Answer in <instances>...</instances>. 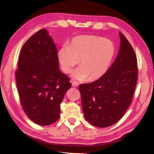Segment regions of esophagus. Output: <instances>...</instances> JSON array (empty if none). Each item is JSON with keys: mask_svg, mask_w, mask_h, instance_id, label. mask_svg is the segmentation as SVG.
I'll use <instances>...</instances> for the list:
<instances>
[{"mask_svg": "<svg viewBox=\"0 0 154 154\" xmlns=\"http://www.w3.org/2000/svg\"><path fill=\"white\" fill-rule=\"evenodd\" d=\"M78 85H78V83L76 82V81H72V86L76 87H78Z\"/></svg>", "mask_w": 154, "mask_h": 154, "instance_id": "esophagus-1", "label": "esophagus"}]
</instances>
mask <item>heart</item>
<instances>
[{
  "label": "heart",
  "instance_id": "b5f03b06",
  "mask_svg": "<svg viewBox=\"0 0 154 154\" xmlns=\"http://www.w3.org/2000/svg\"><path fill=\"white\" fill-rule=\"evenodd\" d=\"M115 51V45L110 40L98 35H81L61 48L57 56L64 73H71L80 60L81 67L75 71L73 78L80 81H94L109 71Z\"/></svg>",
  "mask_w": 154,
  "mask_h": 154
}]
</instances>
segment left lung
Returning <instances> with one entry per match:
<instances>
[{"mask_svg": "<svg viewBox=\"0 0 154 154\" xmlns=\"http://www.w3.org/2000/svg\"><path fill=\"white\" fill-rule=\"evenodd\" d=\"M119 34L120 50L109 71L100 79L79 86L85 119L97 127L110 126L123 116L136 86V55L125 36Z\"/></svg>", "mask_w": 154, "mask_h": 154, "instance_id": "obj_1", "label": "left lung"}]
</instances>
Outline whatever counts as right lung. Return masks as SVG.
Returning <instances> with one entry per match:
<instances>
[{"mask_svg": "<svg viewBox=\"0 0 154 154\" xmlns=\"http://www.w3.org/2000/svg\"><path fill=\"white\" fill-rule=\"evenodd\" d=\"M15 75L21 105L29 119L42 126L56 122L71 84L59 69L57 48L46 30L38 31L25 42Z\"/></svg>", "mask_w": 154, "mask_h": 154, "instance_id": "1", "label": "right lung"}]
</instances>
